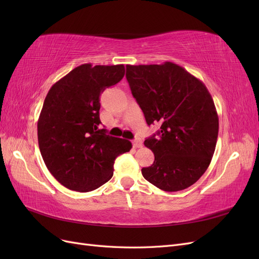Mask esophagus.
Instances as JSON below:
<instances>
[{
  "mask_svg": "<svg viewBox=\"0 0 259 259\" xmlns=\"http://www.w3.org/2000/svg\"><path fill=\"white\" fill-rule=\"evenodd\" d=\"M143 146V140L139 137H136L134 140H133V147L134 148H140Z\"/></svg>",
  "mask_w": 259,
  "mask_h": 259,
  "instance_id": "esophagus-1",
  "label": "esophagus"
}]
</instances>
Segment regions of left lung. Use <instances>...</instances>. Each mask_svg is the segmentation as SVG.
Instances as JSON below:
<instances>
[{
	"instance_id": "1",
	"label": "left lung",
	"mask_w": 259,
	"mask_h": 259,
	"mask_svg": "<svg viewBox=\"0 0 259 259\" xmlns=\"http://www.w3.org/2000/svg\"><path fill=\"white\" fill-rule=\"evenodd\" d=\"M126 79L147 124H161L144 143L154 162L142 168L143 176L164 191L190 187L207 169L218 137V114L206 86L169 61L127 65Z\"/></svg>"
}]
</instances>
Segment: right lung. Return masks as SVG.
<instances>
[{"instance_id": "obj_1", "label": "right lung", "mask_w": 259, "mask_h": 259, "mask_svg": "<svg viewBox=\"0 0 259 259\" xmlns=\"http://www.w3.org/2000/svg\"><path fill=\"white\" fill-rule=\"evenodd\" d=\"M123 65L74 68L55 83L37 120V140L50 173L70 190L89 192L111 179L130 140L99 130V96L124 76Z\"/></svg>"}]
</instances>
